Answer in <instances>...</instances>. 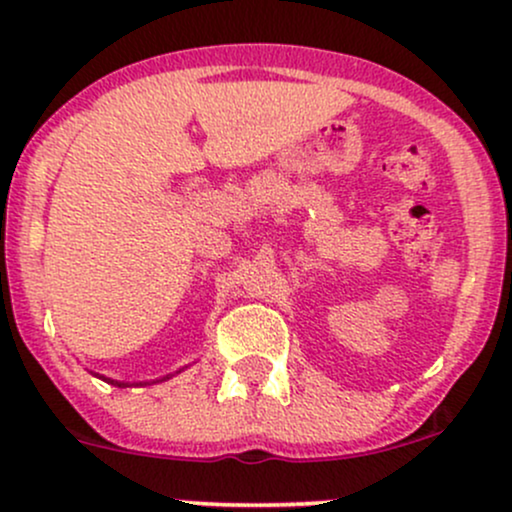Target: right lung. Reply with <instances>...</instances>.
Instances as JSON below:
<instances>
[{"label": "right lung", "instance_id": "obj_1", "mask_svg": "<svg viewBox=\"0 0 512 512\" xmlns=\"http://www.w3.org/2000/svg\"><path fill=\"white\" fill-rule=\"evenodd\" d=\"M102 378H105V376H102ZM105 381H107V383H112V386H119V388H122V386H126V383H119V381H112V378H105Z\"/></svg>", "mask_w": 512, "mask_h": 512}]
</instances>
